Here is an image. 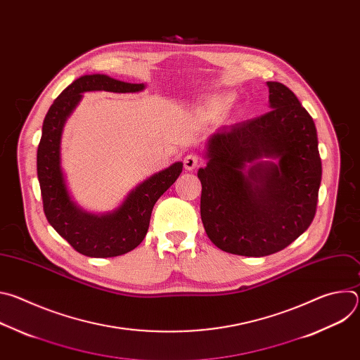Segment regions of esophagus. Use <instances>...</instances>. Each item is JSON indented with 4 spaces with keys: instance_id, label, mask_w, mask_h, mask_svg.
Segmentation results:
<instances>
[{
    "instance_id": "esophagus-1",
    "label": "esophagus",
    "mask_w": 360,
    "mask_h": 360,
    "mask_svg": "<svg viewBox=\"0 0 360 360\" xmlns=\"http://www.w3.org/2000/svg\"><path fill=\"white\" fill-rule=\"evenodd\" d=\"M199 158L195 155V153H188V155L184 158V167L185 169L188 171H192L195 169L198 165H199Z\"/></svg>"
}]
</instances>
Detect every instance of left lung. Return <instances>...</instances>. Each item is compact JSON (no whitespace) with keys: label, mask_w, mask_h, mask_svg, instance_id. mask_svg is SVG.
I'll use <instances>...</instances> for the list:
<instances>
[{"label":"left lung","mask_w":360,"mask_h":360,"mask_svg":"<svg viewBox=\"0 0 360 360\" xmlns=\"http://www.w3.org/2000/svg\"><path fill=\"white\" fill-rule=\"evenodd\" d=\"M268 86L274 110L218 129L207 167L198 171L205 232L215 246L240 256L276 253L309 228L322 179L312 117L286 85Z\"/></svg>","instance_id":"1"}]
</instances>
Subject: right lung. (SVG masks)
I'll return each instance as SVG.
<instances>
[{"label": "right lung", "mask_w": 360, "mask_h": 360, "mask_svg": "<svg viewBox=\"0 0 360 360\" xmlns=\"http://www.w3.org/2000/svg\"><path fill=\"white\" fill-rule=\"evenodd\" d=\"M143 84H128L107 75H84L68 85L49 107L37 150V174L44 214L53 226L77 252L91 258H112L135 249L145 238L153 205L176 181L182 164L175 162L136 186L121 207L107 215H91L71 200L60 165L61 132L86 91L138 92Z\"/></svg>", "instance_id": "obj_1"}]
</instances>
